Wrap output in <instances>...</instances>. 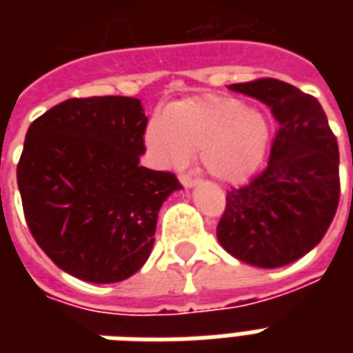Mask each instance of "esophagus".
Here are the masks:
<instances>
[{"instance_id": "obj_1", "label": "esophagus", "mask_w": 353, "mask_h": 353, "mask_svg": "<svg viewBox=\"0 0 353 353\" xmlns=\"http://www.w3.org/2000/svg\"><path fill=\"white\" fill-rule=\"evenodd\" d=\"M179 181H181V185H183L185 189H192V187L196 185V179L191 176H179Z\"/></svg>"}]
</instances>
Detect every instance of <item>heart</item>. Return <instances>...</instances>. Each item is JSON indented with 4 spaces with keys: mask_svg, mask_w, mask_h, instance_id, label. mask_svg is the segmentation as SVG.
I'll return each instance as SVG.
<instances>
[{
    "mask_svg": "<svg viewBox=\"0 0 353 353\" xmlns=\"http://www.w3.org/2000/svg\"><path fill=\"white\" fill-rule=\"evenodd\" d=\"M270 139L259 109L227 96H196L174 101L147 124L145 145L164 168L185 166L199 151L212 176L238 183L259 168Z\"/></svg>",
    "mask_w": 353,
    "mask_h": 353,
    "instance_id": "b5f03b06",
    "label": "heart"
}]
</instances>
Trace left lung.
<instances>
[{
	"instance_id": "left-lung-1",
	"label": "left lung",
	"mask_w": 353,
	"mask_h": 353,
	"mask_svg": "<svg viewBox=\"0 0 353 353\" xmlns=\"http://www.w3.org/2000/svg\"><path fill=\"white\" fill-rule=\"evenodd\" d=\"M265 103L278 123L268 166L227 194L217 225L223 250L259 268H278L314 250L341 196L339 143L319 101L278 79L229 85Z\"/></svg>"
}]
</instances>
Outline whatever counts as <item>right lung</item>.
Masks as SVG:
<instances>
[{
    "instance_id": "obj_1",
    "label": "right lung",
    "mask_w": 353,
    "mask_h": 353,
    "mask_svg": "<svg viewBox=\"0 0 353 353\" xmlns=\"http://www.w3.org/2000/svg\"><path fill=\"white\" fill-rule=\"evenodd\" d=\"M147 117L138 98L58 103L30 124L17 181L35 242L64 272L115 283L145 265L162 204L181 189L139 164Z\"/></svg>"
}]
</instances>
